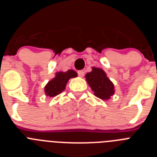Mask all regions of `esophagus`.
I'll return each mask as SVG.
<instances>
[{
	"mask_svg": "<svg viewBox=\"0 0 157 157\" xmlns=\"http://www.w3.org/2000/svg\"><path fill=\"white\" fill-rule=\"evenodd\" d=\"M78 75L79 77H83V76L85 75V72L83 71H78Z\"/></svg>",
	"mask_w": 157,
	"mask_h": 157,
	"instance_id": "34e87169",
	"label": "esophagus"
}]
</instances>
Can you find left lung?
<instances>
[{"mask_svg":"<svg viewBox=\"0 0 157 157\" xmlns=\"http://www.w3.org/2000/svg\"><path fill=\"white\" fill-rule=\"evenodd\" d=\"M85 78L97 98L107 101L114 95V84L108 78L103 69L93 67L92 71L88 72Z\"/></svg>","mask_w":157,"mask_h":157,"instance_id":"left-lung-1","label":"left lung"}]
</instances>
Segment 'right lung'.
<instances>
[{
	"mask_svg": "<svg viewBox=\"0 0 157 157\" xmlns=\"http://www.w3.org/2000/svg\"><path fill=\"white\" fill-rule=\"evenodd\" d=\"M78 74L74 70H68L67 71L56 72L55 77L48 81L45 86V95L49 98H54L63 92L66 88L67 83L71 78H75Z\"/></svg>",
	"mask_w": 157,
	"mask_h": 157,
	"instance_id": "add662e5",
	"label": "right lung"
}]
</instances>
